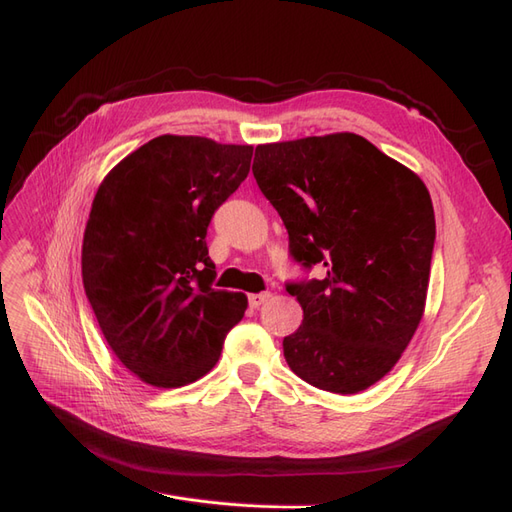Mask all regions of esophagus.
<instances>
[{
    "label": "esophagus",
    "instance_id": "obj_1",
    "mask_svg": "<svg viewBox=\"0 0 512 512\" xmlns=\"http://www.w3.org/2000/svg\"><path fill=\"white\" fill-rule=\"evenodd\" d=\"M270 298H272L270 291H264V294H251V296H248V304H251L253 309H259V306L264 304V302H268Z\"/></svg>",
    "mask_w": 512,
    "mask_h": 512
}]
</instances>
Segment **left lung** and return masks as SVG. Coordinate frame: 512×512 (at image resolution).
<instances>
[{
  "mask_svg": "<svg viewBox=\"0 0 512 512\" xmlns=\"http://www.w3.org/2000/svg\"><path fill=\"white\" fill-rule=\"evenodd\" d=\"M253 175L289 253L326 270L287 285L302 326L283 354L304 382L356 394L399 362L425 315L435 214L425 182L354 133L261 143Z\"/></svg>",
  "mask_w": 512,
  "mask_h": 512,
  "instance_id": "1",
  "label": "left lung"
}]
</instances>
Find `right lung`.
<instances>
[{"mask_svg": "<svg viewBox=\"0 0 512 512\" xmlns=\"http://www.w3.org/2000/svg\"><path fill=\"white\" fill-rule=\"evenodd\" d=\"M253 145L160 135L100 182L81 248L85 296L111 352L154 388L212 371L248 298L214 289L206 233Z\"/></svg>", "mask_w": 512, "mask_h": 512, "instance_id": "obj_1", "label": "right lung"}]
</instances>
